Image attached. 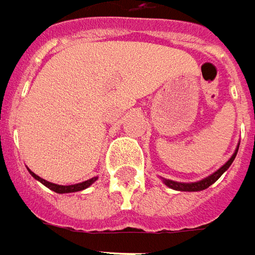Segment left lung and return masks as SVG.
Wrapping results in <instances>:
<instances>
[{"instance_id":"8db88e82","label":"left lung","mask_w":255,"mask_h":255,"mask_svg":"<svg viewBox=\"0 0 255 255\" xmlns=\"http://www.w3.org/2000/svg\"><path fill=\"white\" fill-rule=\"evenodd\" d=\"M237 151H239V148L236 149V152L233 154L232 158H230L227 162L224 163L223 166H222L219 171H216L213 175L207 176L206 179L199 180V182H193V183H180V182H175V180H169V179H165L163 182H165V185H166V186L175 189V190H182V192H198V190H203V189L209 188L210 185H213L216 180L219 179V178L223 175L224 171H227V169H229V166L232 165V162L234 161V158H236V155H237Z\"/></svg>"}]
</instances>
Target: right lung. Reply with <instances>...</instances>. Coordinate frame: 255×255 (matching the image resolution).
Instances as JSON below:
<instances>
[{
  "mask_svg": "<svg viewBox=\"0 0 255 255\" xmlns=\"http://www.w3.org/2000/svg\"><path fill=\"white\" fill-rule=\"evenodd\" d=\"M31 175L33 176V178H35V179L39 180L40 183H43L45 186H48L50 190H53V192H56V193H72V192H79V190H83V189L89 188L93 182L97 179V178H92V179L84 180V182H82V183H76V185L63 186V185H56V183H52V182H48V180L42 179V178H39L38 175H35L33 172H31Z\"/></svg>",
  "mask_w": 255,
  "mask_h": 255,
  "instance_id": "right-lung-1",
  "label": "right lung"
}]
</instances>
